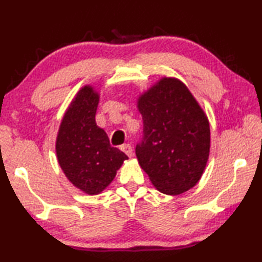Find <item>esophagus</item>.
<instances>
[{
  "label": "esophagus",
  "instance_id": "1",
  "mask_svg": "<svg viewBox=\"0 0 262 262\" xmlns=\"http://www.w3.org/2000/svg\"><path fill=\"white\" fill-rule=\"evenodd\" d=\"M121 150L127 155L128 157H132L133 156V148H132L130 144H123V145H121Z\"/></svg>",
  "mask_w": 262,
  "mask_h": 262
}]
</instances>
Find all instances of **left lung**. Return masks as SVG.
Listing matches in <instances>:
<instances>
[{"mask_svg": "<svg viewBox=\"0 0 262 262\" xmlns=\"http://www.w3.org/2000/svg\"><path fill=\"white\" fill-rule=\"evenodd\" d=\"M143 135L135 152L159 192L181 194L200 180L209 156L205 112L176 78H163L139 98Z\"/></svg>", "mask_w": 262, "mask_h": 262, "instance_id": "1", "label": "left lung"}]
</instances>
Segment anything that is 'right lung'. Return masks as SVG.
<instances>
[{
  "mask_svg": "<svg viewBox=\"0 0 262 262\" xmlns=\"http://www.w3.org/2000/svg\"><path fill=\"white\" fill-rule=\"evenodd\" d=\"M99 96L84 86L62 119L56 139L57 161L73 185L90 195L107 187L127 155L110 144L96 123Z\"/></svg>",
  "mask_w": 262,
  "mask_h": 262,
  "instance_id": "1",
  "label": "right lung"
}]
</instances>
